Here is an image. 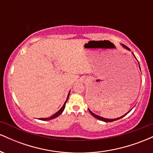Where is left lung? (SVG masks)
<instances>
[{"label": "left lung", "mask_w": 153, "mask_h": 153, "mask_svg": "<svg viewBox=\"0 0 153 153\" xmlns=\"http://www.w3.org/2000/svg\"><path fill=\"white\" fill-rule=\"evenodd\" d=\"M122 46H123V47H124V48H125L126 50H129V47H127V46H125V45H122ZM133 54V53H132ZM134 57H135V56H134ZM135 58H136V57H135ZM139 66H140V65H139ZM88 111H89V112H90L91 113V114L93 116V117H94L95 118H96L97 119H99V120H101V121H103V122H114V121H116V120H118V119H121V118H122V117H124V116L125 115H127L128 113H129V111H129V112H127V114H124V115H123L122 117H119V118H117V119H106V118H103V117H100V116H98V115H96V114H95L94 113H93L92 111H91L90 110V109H88Z\"/></svg>", "instance_id": "1"}]
</instances>
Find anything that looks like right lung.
I'll list each match as a JSON object with an SVG mask.
<instances>
[{"mask_svg": "<svg viewBox=\"0 0 153 153\" xmlns=\"http://www.w3.org/2000/svg\"><path fill=\"white\" fill-rule=\"evenodd\" d=\"M69 94H70V92H69V94H68V98H67V100L65 101V103H64V105H63L62 106V108H60V109H59L58 111L57 112H56L55 114H53L52 116V117H50V118H41V119H39L40 120H42V121H47V120H51V119H54V118H56V117H58V116H59L62 113V111H64V109H65V104H66V103H67V101H68V97H69Z\"/></svg>", "mask_w": 153, "mask_h": 153, "instance_id": "right-lung-1", "label": "right lung"}]
</instances>
